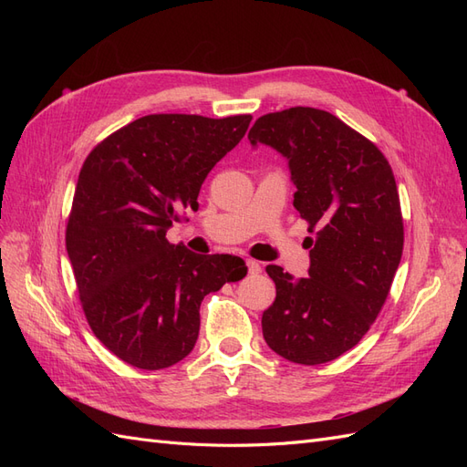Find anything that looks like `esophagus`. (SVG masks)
<instances>
[{"label": "esophagus", "mask_w": 467, "mask_h": 467, "mask_svg": "<svg viewBox=\"0 0 467 467\" xmlns=\"http://www.w3.org/2000/svg\"><path fill=\"white\" fill-rule=\"evenodd\" d=\"M247 271H249V275H259V273L263 271V266H261L259 261L249 259V261H247Z\"/></svg>", "instance_id": "esophagus-1"}]
</instances>
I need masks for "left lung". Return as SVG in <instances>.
<instances>
[{
	"label": "left lung",
	"instance_id": "obj_1",
	"mask_svg": "<svg viewBox=\"0 0 467 467\" xmlns=\"http://www.w3.org/2000/svg\"><path fill=\"white\" fill-rule=\"evenodd\" d=\"M247 138L286 158L294 208L316 232L307 237L309 276L266 266L276 298L263 312V337L296 364L335 360L370 329L401 261L403 220L391 167L370 140L312 107L265 115Z\"/></svg>",
	"mask_w": 467,
	"mask_h": 467
}]
</instances>
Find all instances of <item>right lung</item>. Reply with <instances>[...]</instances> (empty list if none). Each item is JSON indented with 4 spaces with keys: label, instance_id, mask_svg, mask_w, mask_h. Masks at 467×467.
Here are the masks:
<instances>
[{
    "label": "right lung",
    "instance_id": "add662e5",
    "mask_svg": "<svg viewBox=\"0 0 467 467\" xmlns=\"http://www.w3.org/2000/svg\"><path fill=\"white\" fill-rule=\"evenodd\" d=\"M251 115H148L83 161L66 228L79 300L95 337L142 370L185 358L204 296L247 275L234 255H196L165 239L206 175L245 136Z\"/></svg>",
    "mask_w": 467,
    "mask_h": 467
}]
</instances>
